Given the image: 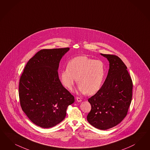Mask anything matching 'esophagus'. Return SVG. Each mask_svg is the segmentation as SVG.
I'll return each mask as SVG.
<instances>
[{
    "label": "esophagus",
    "mask_w": 150,
    "mask_h": 150,
    "mask_svg": "<svg viewBox=\"0 0 150 150\" xmlns=\"http://www.w3.org/2000/svg\"><path fill=\"white\" fill-rule=\"evenodd\" d=\"M76 100H77V101L78 102H82V99H81V98H79V97H77V98H76Z\"/></svg>",
    "instance_id": "esophagus-1"
}]
</instances>
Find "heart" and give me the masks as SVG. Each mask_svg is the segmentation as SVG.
I'll return each mask as SVG.
<instances>
[{
  "mask_svg": "<svg viewBox=\"0 0 150 150\" xmlns=\"http://www.w3.org/2000/svg\"><path fill=\"white\" fill-rule=\"evenodd\" d=\"M104 76L105 67L102 61L80 56L68 62L67 68L60 73V79L63 86L71 91L77 78L80 92L92 95L100 89Z\"/></svg>",
  "mask_w": 150,
  "mask_h": 150,
  "instance_id": "1",
  "label": "heart"
}]
</instances>
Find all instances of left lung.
Masks as SVG:
<instances>
[{
    "instance_id": "obj_1",
    "label": "left lung",
    "mask_w": 150,
    "mask_h": 150,
    "mask_svg": "<svg viewBox=\"0 0 150 150\" xmlns=\"http://www.w3.org/2000/svg\"><path fill=\"white\" fill-rule=\"evenodd\" d=\"M109 62L106 79L97 93L88 99L91 110L87 115L89 123L100 130L119 124L126 116L132 96V82L127 67L113 54H102Z\"/></svg>"
}]
</instances>
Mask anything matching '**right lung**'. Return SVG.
Segmentation results:
<instances>
[{
    "label": "right lung",
    "instance_id": "obj_1",
    "mask_svg": "<svg viewBox=\"0 0 150 150\" xmlns=\"http://www.w3.org/2000/svg\"><path fill=\"white\" fill-rule=\"evenodd\" d=\"M69 48L43 49L29 59L20 78L19 95L22 110L35 125L50 128L66 115L74 98L58 77L59 63Z\"/></svg>",
    "mask_w": 150,
    "mask_h": 150
}]
</instances>
